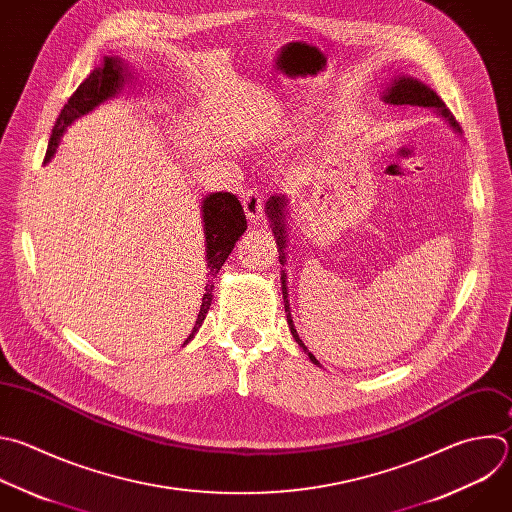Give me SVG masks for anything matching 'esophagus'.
<instances>
[{
  "label": "esophagus",
  "mask_w": 512,
  "mask_h": 512,
  "mask_svg": "<svg viewBox=\"0 0 512 512\" xmlns=\"http://www.w3.org/2000/svg\"><path fill=\"white\" fill-rule=\"evenodd\" d=\"M243 209L251 223H259L263 215V193L257 189H249L243 193Z\"/></svg>",
  "instance_id": "34e87169"
}]
</instances>
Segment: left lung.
I'll return each instance as SVG.
<instances>
[{
	"label": "left lung",
	"instance_id": "8db88e82",
	"mask_svg": "<svg viewBox=\"0 0 512 512\" xmlns=\"http://www.w3.org/2000/svg\"><path fill=\"white\" fill-rule=\"evenodd\" d=\"M382 94V100L386 104H394V106H422V108H434L450 126L454 132L462 134L458 122L454 120V116L450 114V110L446 108V104L440 100V96L430 88L426 86L424 82L412 78V76H404V74H398L394 76L384 92ZM267 217L271 221V231L275 235V241H277V247H279V263L283 265L285 263V247H287V197L285 195H275L267 201ZM281 291H283V303H285V311H287V325L291 329V335L295 337V342L299 344V348L309 356V360L319 366V362L315 360V356L305 348V344L299 339V333L293 325V319H291V311H289V299H287V285H285V275H281Z\"/></svg>",
	"mask_w": 512,
	"mask_h": 512
}]
</instances>
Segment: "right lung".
Returning <instances> with one entry per match:
<instances>
[{
  "label": "right lung",
  "instance_id": "obj_1",
  "mask_svg": "<svg viewBox=\"0 0 512 512\" xmlns=\"http://www.w3.org/2000/svg\"><path fill=\"white\" fill-rule=\"evenodd\" d=\"M132 74L128 72V66L124 64L122 58L118 56H104L102 62L90 72V76L78 86V90L70 96L68 104L62 108L50 142H48V150H46V158L44 164H48L58 146L60 140L64 136V132L68 130V126H72L78 118L90 114L92 110H96L100 104H104L106 100H112L114 96H118L124 86L130 82L132 84ZM201 213H203V229H205V251H207V269L211 277H217L219 269L223 267V263L227 261L229 253L233 251L235 243L239 241V237L245 233L247 229V219L243 213L241 203L237 201L235 195L231 193H211L203 199L201 203ZM213 281L211 285H207L205 295H203V305L197 317V323L191 331V335L187 337L189 344L191 339L195 337V333L199 331V327L203 325L207 311L211 307L213 301Z\"/></svg>",
  "mask_w": 512,
  "mask_h": 512
}]
</instances>
